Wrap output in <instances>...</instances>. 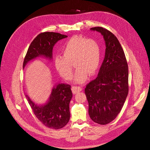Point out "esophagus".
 Returning <instances> with one entry per match:
<instances>
[{
  "instance_id": "obj_1",
  "label": "esophagus",
  "mask_w": 150,
  "mask_h": 150,
  "mask_svg": "<svg viewBox=\"0 0 150 150\" xmlns=\"http://www.w3.org/2000/svg\"><path fill=\"white\" fill-rule=\"evenodd\" d=\"M72 91L74 94H76L82 91V88L80 86H73L72 88Z\"/></svg>"
}]
</instances>
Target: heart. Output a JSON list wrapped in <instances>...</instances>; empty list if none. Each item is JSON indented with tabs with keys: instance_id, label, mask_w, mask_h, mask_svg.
Masks as SVG:
<instances>
[{
	"instance_id": "obj_1",
	"label": "heart",
	"mask_w": 150,
	"mask_h": 150,
	"mask_svg": "<svg viewBox=\"0 0 150 150\" xmlns=\"http://www.w3.org/2000/svg\"><path fill=\"white\" fill-rule=\"evenodd\" d=\"M62 55L54 58V65L58 74L64 79L70 80L73 75V64L76 68L74 80L83 83L88 75L93 76L98 70L101 60L99 44L92 39L74 36L64 44Z\"/></svg>"
}]
</instances>
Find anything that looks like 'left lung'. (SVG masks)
<instances>
[{"instance_id": "obj_1", "label": "left lung", "mask_w": 150, "mask_h": 150, "mask_svg": "<svg viewBox=\"0 0 150 150\" xmlns=\"http://www.w3.org/2000/svg\"><path fill=\"white\" fill-rule=\"evenodd\" d=\"M103 36L105 57L98 76L86 85L84 92L89 103L91 119L106 125L119 114L128 93V66L124 51L116 36L100 27H93Z\"/></svg>"}]
</instances>
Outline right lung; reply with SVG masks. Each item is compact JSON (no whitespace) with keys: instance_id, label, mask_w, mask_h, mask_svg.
<instances>
[{"instance_id":"obj_1","label":"right lung","mask_w":150,"mask_h":150,"mask_svg":"<svg viewBox=\"0 0 150 150\" xmlns=\"http://www.w3.org/2000/svg\"><path fill=\"white\" fill-rule=\"evenodd\" d=\"M67 36L54 32H44L38 35L31 42L23 63V69L27 63L39 57L52 59L54 44ZM71 86L59 83L52 89L49 101L43 105H38L26 95L28 103L38 118L45 127L54 129H61L69 121V103L72 97Z\"/></svg>"}]
</instances>
